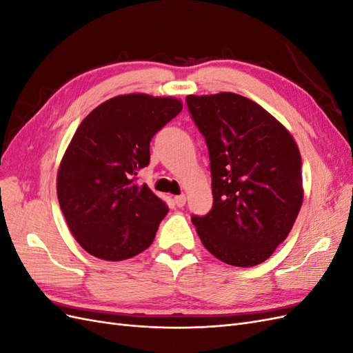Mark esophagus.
<instances>
[{"instance_id":"obj_1","label":"esophagus","mask_w":353,"mask_h":353,"mask_svg":"<svg viewBox=\"0 0 353 353\" xmlns=\"http://www.w3.org/2000/svg\"><path fill=\"white\" fill-rule=\"evenodd\" d=\"M174 201H175V205H176L178 208H183V206L185 205L187 197H185L184 194H181V196H175V197H174Z\"/></svg>"}]
</instances>
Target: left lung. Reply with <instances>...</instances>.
Listing matches in <instances>:
<instances>
[{"instance_id": "left-lung-1", "label": "left lung", "mask_w": 353, "mask_h": 353, "mask_svg": "<svg viewBox=\"0 0 353 353\" xmlns=\"http://www.w3.org/2000/svg\"><path fill=\"white\" fill-rule=\"evenodd\" d=\"M208 144L213 206L193 216L203 245L232 266H254L281 244L303 201L302 157L292 134L234 92L187 95Z\"/></svg>"}]
</instances>
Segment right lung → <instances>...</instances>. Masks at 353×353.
<instances>
[{
	"instance_id": "right-lung-1",
	"label": "right lung",
	"mask_w": 353,
	"mask_h": 353,
	"mask_svg": "<svg viewBox=\"0 0 353 353\" xmlns=\"http://www.w3.org/2000/svg\"><path fill=\"white\" fill-rule=\"evenodd\" d=\"M183 110L174 97L117 95L78 126L57 172V197L83 250L125 261L154 240L168 206L137 175L150 162L154 134Z\"/></svg>"
}]
</instances>
